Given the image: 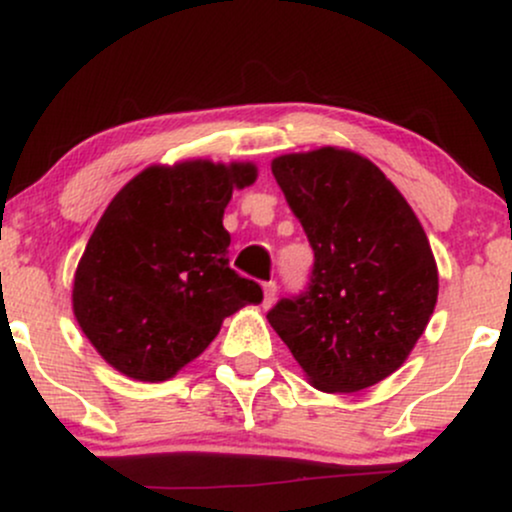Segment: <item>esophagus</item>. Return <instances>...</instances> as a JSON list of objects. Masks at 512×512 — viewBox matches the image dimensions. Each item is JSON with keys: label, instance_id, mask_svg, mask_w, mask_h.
Listing matches in <instances>:
<instances>
[{"label": "esophagus", "instance_id": "1", "mask_svg": "<svg viewBox=\"0 0 512 512\" xmlns=\"http://www.w3.org/2000/svg\"><path fill=\"white\" fill-rule=\"evenodd\" d=\"M262 291H264V301H262V305H264V308H272L274 298H276V291H279V289H276L274 281H267V284L262 286Z\"/></svg>", "mask_w": 512, "mask_h": 512}]
</instances>
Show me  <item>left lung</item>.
Masks as SVG:
<instances>
[{"label": "left lung", "mask_w": 512, "mask_h": 512, "mask_svg": "<svg viewBox=\"0 0 512 512\" xmlns=\"http://www.w3.org/2000/svg\"><path fill=\"white\" fill-rule=\"evenodd\" d=\"M272 173L315 252L308 291L267 320L310 385L361 392L407 361L438 301L414 209L375 163L339 146L284 154Z\"/></svg>", "instance_id": "obj_1"}]
</instances>
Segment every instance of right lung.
<instances>
[{
	"mask_svg": "<svg viewBox=\"0 0 512 512\" xmlns=\"http://www.w3.org/2000/svg\"><path fill=\"white\" fill-rule=\"evenodd\" d=\"M255 163L209 158L149 166L122 187L74 274L81 332L115 370L163 383L202 354L223 320L262 289L228 267L223 211Z\"/></svg>",
	"mask_w": 512,
	"mask_h": 512,
	"instance_id": "add662e5",
	"label": "right lung"
}]
</instances>
